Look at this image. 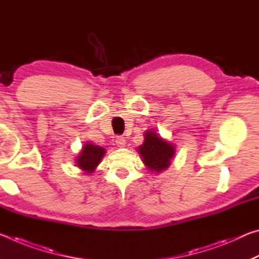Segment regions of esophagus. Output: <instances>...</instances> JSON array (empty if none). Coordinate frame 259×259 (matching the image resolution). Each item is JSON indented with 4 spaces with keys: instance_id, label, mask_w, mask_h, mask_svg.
Wrapping results in <instances>:
<instances>
[{
    "instance_id": "obj_1",
    "label": "esophagus",
    "mask_w": 259,
    "mask_h": 259,
    "mask_svg": "<svg viewBox=\"0 0 259 259\" xmlns=\"http://www.w3.org/2000/svg\"><path fill=\"white\" fill-rule=\"evenodd\" d=\"M115 143L119 147H123L125 145V139H124V137H121V136H119V137H116Z\"/></svg>"
}]
</instances>
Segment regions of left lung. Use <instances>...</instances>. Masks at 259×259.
I'll use <instances>...</instances> for the list:
<instances>
[{"instance_id": "8db88e82", "label": "left lung", "mask_w": 259, "mask_h": 259, "mask_svg": "<svg viewBox=\"0 0 259 259\" xmlns=\"http://www.w3.org/2000/svg\"><path fill=\"white\" fill-rule=\"evenodd\" d=\"M143 163L151 172L160 174L169 168L172 157L176 154V147L157 135L154 130H147L144 134V143L137 148Z\"/></svg>"}]
</instances>
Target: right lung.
Listing matches in <instances>:
<instances>
[{
	"instance_id": "right-lung-1",
	"label": "right lung",
	"mask_w": 259,
	"mask_h": 259,
	"mask_svg": "<svg viewBox=\"0 0 259 259\" xmlns=\"http://www.w3.org/2000/svg\"><path fill=\"white\" fill-rule=\"evenodd\" d=\"M105 153L106 150L104 147L87 142L75 159L76 166H78L84 175L93 174L102 161Z\"/></svg>"
}]
</instances>
